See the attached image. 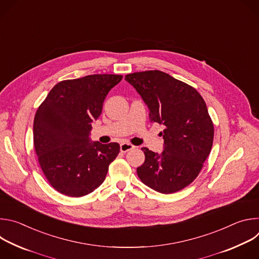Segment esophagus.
<instances>
[{"instance_id":"34e87169","label":"esophagus","mask_w":259,"mask_h":259,"mask_svg":"<svg viewBox=\"0 0 259 259\" xmlns=\"http://www.w3.org/2000/svg\"><path fill=\"white\" fill-rule=\"evenodd\" d=\"M134 147H135V146L132 145L131 143H129V142H123V143H121V145H120V151H121L122 153H126V152H128V151L133 150Z\"/></svg>"}]
</instances>
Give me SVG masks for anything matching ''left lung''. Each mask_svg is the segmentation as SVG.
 I'll return each mask as SVG.
<instances>
[{"instance_id": "obj_1", "label": "left lung", "mask_w": 259, "mask_h": 259, "mask_svg": "<svg viewBox=\"0 0 259 259\" xmlns=\"http://www.w3.org/2000/svg\"><path fill=\"white\" fill-rule=\"evenodd\" d=\"M125 80L147 105L151 122L165 126L162 153L141 149L145 160L138 177L162 194L184 189L199 175L213 143L214 127L203 97L160 70L129 73Z\"/></svg>"}]
</instances>
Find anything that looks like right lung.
<instances>
[{"instance_id": "1", "label": "right lung", "mask_w": 259, "mask_h": 259, "mask_svg": "<svg viewBox=\"0 0 259 259\" xmlns=\"http://www.w3.org/2000/svg\"><path fill=\"white\" fill-rule=\"evenodd\" d=\"M118 75H90L56 84L33 120V145L51 186L68 197H83L104 181L120 153L117 142L92 141V122L103 101L122 80Z\"/></svg>"}]
</instances>
